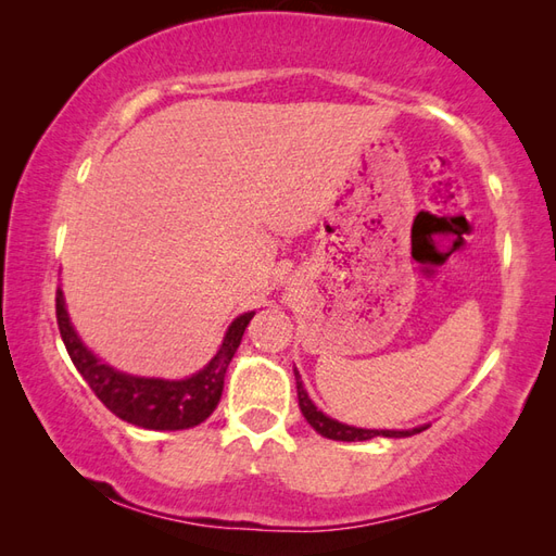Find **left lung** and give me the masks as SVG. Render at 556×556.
Listing matches in <instances>:
<instances>
[{"label":"left lung","instance_id":"8db88e82","mask_svg":"<svg viewBox=\"0 0 556 556\" xmlns=\"http://www.w3.org/2000/svg\"><path fill=\"white\" fill-rule=\"evenodd\" d=\"M293 372H296V370H293ZM296 389H299V406H301V413L305 416V420L313 425L315 432H320L323 437H327V440L365 442V440H372V437H410L416 432L428 430V428H416V430H363V428H351V425L327 418L323 410L315 408V404L308 399V394H305L299 372H296Z\"/></svg>","mask_w":556,"mask_h":556}]
</instances>
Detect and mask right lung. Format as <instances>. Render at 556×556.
Returning <instances> with one entry per match:
<instances>
[{
    "label": "right lung",
    "instance_id": "right-lung-1",
    "mask_svg": "<svg viewBox=\"0 0 556 556\" xmlns=\"http://www.w3.org/2000/svg\"><path fill=\"white\" fill-rule=\"evenodd\" d=\"M56 325L62 334L64 346L74 361L76 370L83 380L96 392V396L108 406L114 416L138 425L146 430H186L200 425L210 413L217 408L224 375L236 349L241 344L248 323L255 313H245L231 323L227 337H224L217 356L212 358L198 375L188 380L169 382V380H148V377H131L110 365L100 363L92 353L80 344L74 327L68 323L64 308L62 289H56Z\"/></svg>",
    "mask_w": 556,
    "mask_h": 556
}]
</instances>
